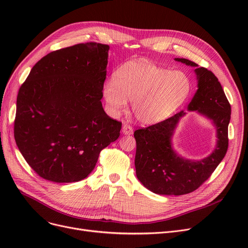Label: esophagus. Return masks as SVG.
<instances>
[{
  "label": "esophagus",
  "instance_id": "34e87169",
  "mask_svg": "<svg viewBox=\"0 0 248 248\" xmlns=\"http://www.w3.org/2000/svg\"><path fill=\"white\" fill-rule=\"evenodd\" d=\"M123 134L124 135H126V136H131V135H133V127L131 126V125H128V124H124V125H123Z\"/></svg>",
  "mask_w": 248,
  "mask_h": 248
}]
</instances>
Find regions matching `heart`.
I'll use <instances>...</instances> for the list:
<instances>
[{
  "instance_id": "1",
  "label": "heart",
  "mask_w": 248,
  "mask_h": 248,
  "mask_svg": "<svg viewBox=\"0 0 248 248\" xmlns=\"http://www.w3.org/2000/svg\"><path fill=\"white\" fill-rule=\"evenodd\" d=\"M103 85L102 96L116 116L132 100L136 119L145 124L162 122L174 114L189 98L192 80L183 70H170L155 63L131 61Z\"/></svg>"
}]
</instances>
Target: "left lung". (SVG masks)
<instances>
[{
	"label": "left lung",
	"instance_id": "8db88e82",
	"mask_svg": "<svg viewBox=\"0 0 248 248\" xmlns=\"http://www.w3.org/2000/svg\"><path fill=\"white\" fill-rule=\"evenodd\" d=\"M175 60L195 67L198 89L188 110H196L212 121L217 133L215 150L200 161L182 158L173 150L172 137L180 119L186 114L183 110L161 123L137 129L134 136L136 174L140 183L155 194L179 196L198 189L225 157L231 107L213 72L185 58Z\"/></svg>",
	"mask_w": 248,
	"mask_h": 248
}]
</instances>
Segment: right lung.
I'll return each instance as SVG.
<instances>
[{"label": "right lung", "instance_id": "right-lung-1", "mask_svg": "<svg viewBox=\"0 0 248 248\" xmlns=\"http://www.w3.org/2000/svg\"><path fill=\"white\" fill-rule=\"evenodd\" d=\"M109 46L81 43L39 60L17 96L14 136L33 170L55 183L86 178L122 123L102 108Z\"/></svg>", "mask_w": 248, "mask_h": 248}]
</instances>
